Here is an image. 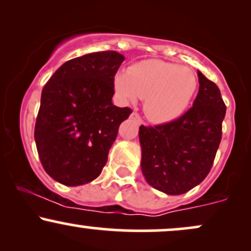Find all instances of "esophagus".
Masks as SVG:
<instances>
[{"label": "esophagus", "mask_w": 251, "mask_h": 251, "mask_svg": "<svg viewBox=\"0 0 251 251\" xmlns=\"http://www.w3.org/2000/svg\"><path fill=\"white\" fill-rule=\"evenodd\" d=\"M131 119H133L137 124H143V119L140 118V116L137 113V112H133V113L131 114Z\"/></svg>", "instance_id": "34e87169"}]
</instances>
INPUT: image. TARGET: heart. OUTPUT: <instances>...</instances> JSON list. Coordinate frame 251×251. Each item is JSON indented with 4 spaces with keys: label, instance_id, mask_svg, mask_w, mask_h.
Instances as JSON below:
<instances>
[{
    "label": "heart",
    "instance_id": "obj_1",
    "mask_svg": "<svg viewBox=\"0 0 251 251\" xmlns=\"http://www.w3.org/2000/svg\"><path fill=\"white\" fill-rule=\"evenodd\" d=\"M114 88L124 100L134 102L145 99L144 111L151 122L170 123L188 108L197 89L194 71L176 63L150 60L119 72L114 76Z\"/></svg>",
    "mask_w": 251,
    "mask_h": 251
}]
</instances>
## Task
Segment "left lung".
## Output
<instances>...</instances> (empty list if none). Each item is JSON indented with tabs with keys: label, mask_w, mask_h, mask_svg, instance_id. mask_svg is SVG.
<instances>
[{
	"label": "left lung",
	"mask_w": 251,
	"mask_h": 251,
	"mask_svg": "<svg viewBox=\"0 0 251 251\" xmlns=\"http://www.w3.org/2000/svg\"><path fill=\"white\" fill-rule=\"evenodd\" d=\"M200 91L192 107L172 122L139 127L142 171L151 186L181 195L208 176L222 139L226 106L217 85L198 71Z\"/></svg>",
	"instance_id": "1"
}]
</instances>
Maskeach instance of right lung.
Wrapping results in <instances>:
<instances>
[{"mask_svg": "<svg viewBox=\"0 0 251 251\" xmlns=\"http://www.w3.org/2000/svg\"><path fill=\"white\" fill-rule=\"evenodd\" d=\"M125 57L114 50L65 62L42 89L35 138L45 171L67 186L101 174L120 124L132 113L117 107L114 75Z\"/></svg>", "mask_w": 251, "mask_h": 251, "instance_id": "obj_1", "label": "right lung"}]
</instances>
